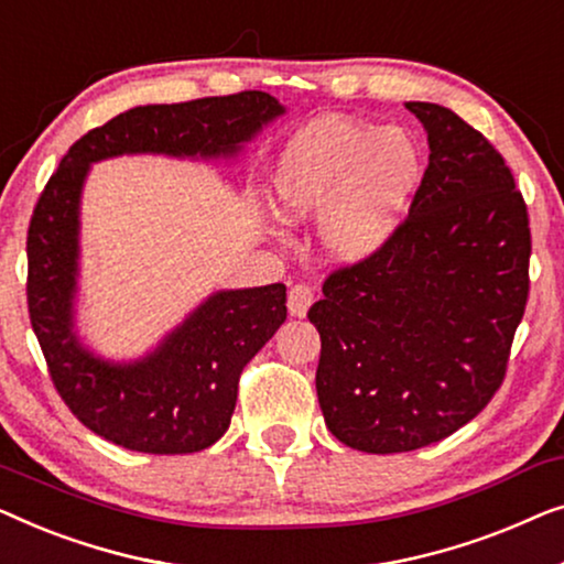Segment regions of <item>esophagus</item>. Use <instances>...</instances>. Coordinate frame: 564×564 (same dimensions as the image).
Wrapping results in <instances>:
<instances>
[{
  "mask_svg": "<svg viewBox=\"0 0 564 564\" xmlns=\"http://www.w3.org/2000/svg\"><path fill=\"white\" fill-rule=\"evenodd\" d=\"M314 301V289L308 283H293L289 291V312L291 316H304Z\"/></svg>",
  "mask_w": 564,
  "mask_h": 564,
  "instance_id": "esophagus-1",
  "label": "esophagus"
}]
</instances>
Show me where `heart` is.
Returning <instances> with one entry per match:
<instances>
[{
    "label": "heart",
    "instance_id": "heart-1",
    "mask_svg": "<svg viewBox=\"0 0 564 564\" xmlns=\"http://www.w3.org/2000/svg\"><path fill=\"white\" fill-rule=\"evenodd\" d=\"M419 178L422 153L406 132L322 120L283 150L271 194L289 221L324 212L327 250L339 260H362L391 237Z\"/></svg>",
    "mask_w": 564,
    "mask_h": 564
}]
</instances>
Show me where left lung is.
I'll return each mask as SVG.
<instances>
[{
  "mask_svg": "<svg viewBox=\"0 0 564 564\" xmlns=\"http://www.w3.org/2000/svg\"><path fill=\"white\" fill-rule=\"evenodd\" d=\"M406 109L430 138L411 209L308 308L324 422L370 455L426 447L478 416L529 301V212L503 155L447 107Z\"/></svg>",
  "mask_w": 564,
  "mask_h": 564,
  "instance_id": "8db88e82",
  "label": "left lung"
}]
</instances>
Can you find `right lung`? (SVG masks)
Here are the masks:
<instances>
[{"instance_id": "add662e5", "label": "right lung", "mask_w": 564, "mask_h": 564, "mask_svg": "<svg viewBox=\"0 0 564 564\" xmlns=\"http://www.w3.org/2000/svg\"><path fill=\"white\" fill-rule=\"evenodd\" d=\"M281 112L265 91L134 107L78 138L37 196L28 227L30 324L63 403L107 442L148 455L212 447L232 419L245 365L285 322V285L214 293L142 362L91 358L70 332L78 194L89 163L122 153L229 155Z\"/></svg>"}]
</instances>
